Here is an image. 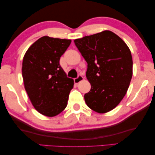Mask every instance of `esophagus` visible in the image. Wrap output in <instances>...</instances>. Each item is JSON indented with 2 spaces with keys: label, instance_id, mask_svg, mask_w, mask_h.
<instances>
[{
  "label": "esophagus",
  "instance_id": "obj_1",
  "mask_svg": "<svg viewBox=\"0 0 155 155\" xmlns=\"http://www.w3.org/2000/svg\"><path fill=\"white\" fill-rule=\"evenodd\" d=\"M83 80H84L83 76L81 75H79L78 76V78H76L74 79V82H75V84H78V83H80L81 81H82Z\"/></svg>",
  "mask_w": 155,
  "mask_h": 155
}]
</instances>
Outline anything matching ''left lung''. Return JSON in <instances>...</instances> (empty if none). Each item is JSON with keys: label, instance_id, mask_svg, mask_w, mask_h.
Returning <instances> with one entry per match:
<instances>
[{"label": "left lung", "instance_id": "1", "mask_svg": "<svg viewBox=\"0 0 155 155\" xmlns=\"http://www.w3.org/2000/svg\"><path fill=\"white\" fill-rule=\"evenodd\" d=\"M74 42L88 64L86 75L91 88L84 95L87 106L99 113L113 110L125 96L133 76L128 47L110 31L87 35Z\"/></svg>", "mask_w": 155, "mask_h": 155}]
</instances>
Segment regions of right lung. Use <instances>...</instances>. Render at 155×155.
<instances>
[{"mask_svg": "<svg viewBox=\"0 0 155 155\" xmlns=\"http://www.w3.org/2000/svg\"><path fill=\"white\" fill-rule=\"evenodd\" d=\"M71 42L43 36L25 54L22 67L25 88L33 106L43 115L55 116L67 106L74 81L67 78L60 59Z\"/></svg>", "mask_w": 155, "mask_h": 155, "instance_id": "1", "label": "right lung"}]
</instances>
